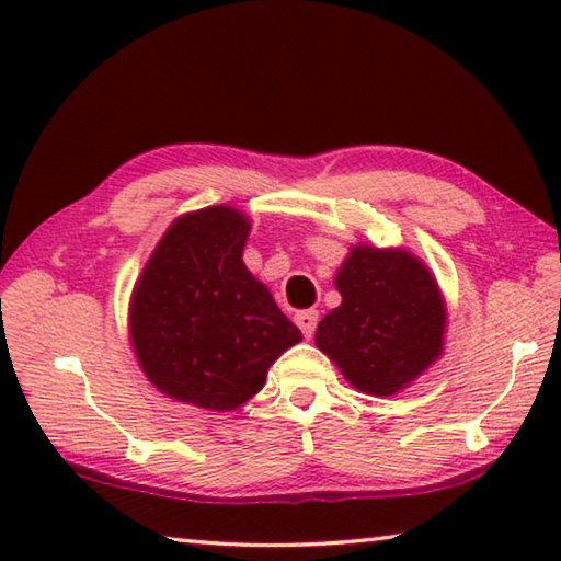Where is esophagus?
I'll list each match as a JSON object with an SVG mask.
<instances>
[{"label": "esophagus", "instance_id": "34e87169", "mask_svg": "<svg viewBox=\"0 0 561 561\" xmlns=\"http://www.w3.org/2000/svg\"><path fill=\"white\" fill-rule=\"evenodd\" d=\"M294 321H297L301 334L311 339V336H314V331H317V324H319V311H314V309L297 311V314H294Z\"/></svg>", "mask_w": 561, "mask_h": 561}]
</instances>
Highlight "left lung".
<instances>
[{"label":"left lung","mask_w":561,"mask_h":561,"mask_svg":"<svg viewBox=\"0 0 561 561\" xmlns=\"http://www.w3.org/2000/svg\"><path fill=\"white\" fill-rule=\"evenodd\" d=\"M341 304L319 321L317 346L368 396H393L443 354L438 282L405 250L358 244L336 274Z\"/></svg>","instance_id":"obj_1"}]
</instances>
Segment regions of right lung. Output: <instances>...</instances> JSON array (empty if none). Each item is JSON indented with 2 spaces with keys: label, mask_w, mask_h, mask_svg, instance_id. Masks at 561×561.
Wrapping results in <instances>:
<instances>
[{
  "label": "right lung",
  "mask_w": 561,
  "mask_h": 561,
  "mask_svg": "<svg viewBox=\"0 0 561 561\" xmlns=\"http://www.w3.org/2000/svg\"><path fill=\"white\" fill-rule=\"evenodd\" d=\"M247 234L250 220L227 205L178 217L133 289V351L148 381L175 401L234 411L301 341L244 267Z\"/></svg>",
  "instance_id": "add662e5"
}]
</instances>
